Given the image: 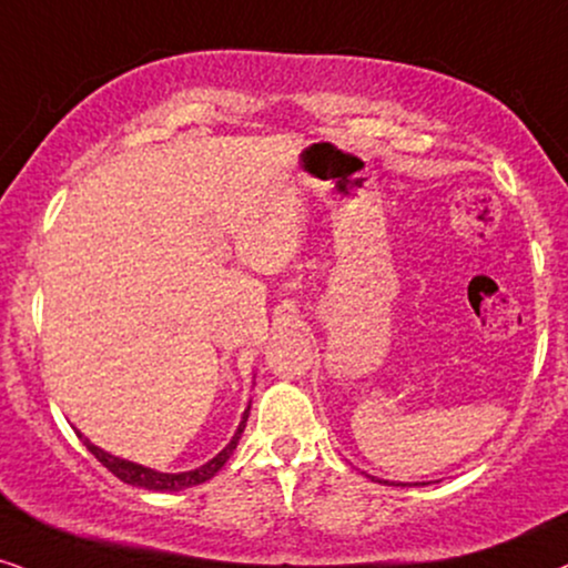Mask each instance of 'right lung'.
<instances>
[{
  "label": "right lung",
  "mask_w": 568,
  "mask_h": 568,
  "mask_svg": "<svg viewBox=\"0 0 568 568\" xmlns=\"http://www.w3.org/2000/svg\"><path fill=\"white\" fill-rule=\"evenodd\" d=\"M246 419H248V408H246V412H243V419H241L239 429H235L233 440L227 443L225 448H222L220 454L214 456L210 464L199 466V469H193V471H181V475H164V471H154V469H146V466H141V464L125 462V458L110 456V454H104L102 448H97V445L85 440V437H83L81 433H78V437H81L85 448H89L91 454L97 456V462H99V464H104L106 469H110L112 475L118 477V479H123V483H128V485H135V487H146V490L178 493V490H185V487H193V485L206 483V479H212L214 475H217V471L222 469V466H225L227 458H231V454L235 450V445H239L243 427H246Z\"/></svg>",
  "instance_id": "right-lung-1"
}]
</instances>
